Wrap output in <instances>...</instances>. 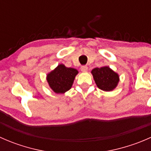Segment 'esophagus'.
I'll list each match as a JSON object with an SVG mask.
<instances>
[{
    "mask_svg": "<svg viewBox=\"0 0 151 151\" xmlns=\"http://www.w3.org/2000/svg\"><path fill=\"white\" fill-rule=\"evenodd\" d=\"M81 71H83V72H86L87 71H88V66H85V65H84V66H81Z\"/></svg>",
    "mask_w": 151,
    "mask_h": 151,
    "instance_id": "obj_1",
    "label": "esophagus"
}]
</instances>
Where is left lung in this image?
<instances>
[{"mask_svg":"<svg viewBox=\"0 0 151 151\" xmlns=\"http://www.w3.org/2000/svg\"><path fill=\"white\" fill-rule=\"evenodd\" d=\"M99 88L104 91H112L118 85L119 77L108 66L95 68L91 71Z\"/></svg>","mask_w":151,"mask_h":151,"instance_id":"left-lung-1","label":"left lung"}]
</instances>
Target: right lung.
<instances>
[{
    "label": "right lung",
    "instance_id": "obj_1",
    "mask_svg": "<svg viewBox=\"0 0 151 151\" xmlns=\"http://www.w3.org/2000/svg\"><path fill=\"white\" fill-rule=\"evenodd\" d=\"M78 71L75 68H67L60 64L47 74L49 85L56 93H63L71 88Z\"/></svg>",
    "mask_w": 151,
    "mask_h": 151
}]
</instances>
